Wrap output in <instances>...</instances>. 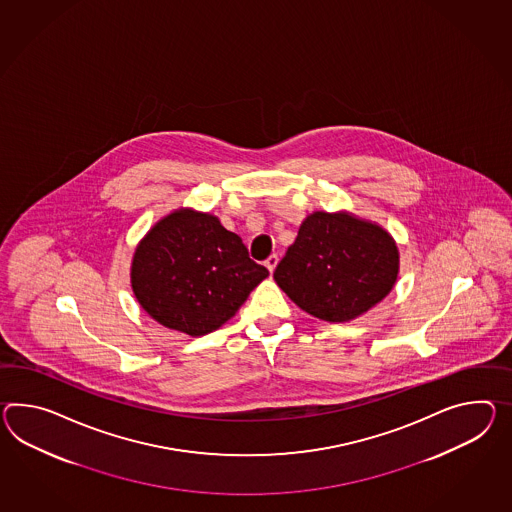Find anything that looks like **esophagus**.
I'll return each mask as SVG.
<instances>
[{"label":"esophagus","mask_w":512,"mask_h":512,"mask_svg":"<svg viewBox=\"0 0 512 512\" xmlns=\"http://www.w3.org/2000/svg\"><path fill=\"white\" fill-rule=\"evenodd\" d=\"M277 262H279V257H277V255H270V257H268V259H266V262H264V264H266V268H268V270H270V274H272V272H274L275 270V266H277Z\"/></svg>","instance_id":"1"}]
</instances>
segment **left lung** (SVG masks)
<instances>
[{"label": "left lung", "mask_w": 512, "mask_h": 512, "mask_svg": "<svg viewBox=\"0 0 512 512\" xmlns=\"http://www.w3.org/2000/svg\"><path fill=\"white\" fill-rule=\"evenodd\" d=\"M398 246L379 225L314 212L275 268V283L303 311L348 322L383 300L398 279Z\"/></svg>", "instance_id": "1"}]
</instances>
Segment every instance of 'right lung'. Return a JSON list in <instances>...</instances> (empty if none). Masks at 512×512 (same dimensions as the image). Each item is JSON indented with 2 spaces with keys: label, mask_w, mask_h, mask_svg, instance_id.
<instances>
[{
  "label": "right lung",
  "mask_w": 512,
  "mask_h": 512,
  "mask_svg": "<svg viewBox=\"0 0 512 512\" xmlns=\"http://www.w3.org/2000/svg\"><path fill=\"white\" fill-rule=\"evenodd\" d=\"M266 275L216 216L185 209L163 218L140 242L131 285L153 320L201 337L235 316Z\"/></svg>",
  "instance_id": "right-lung-1"
}]
</instances>
